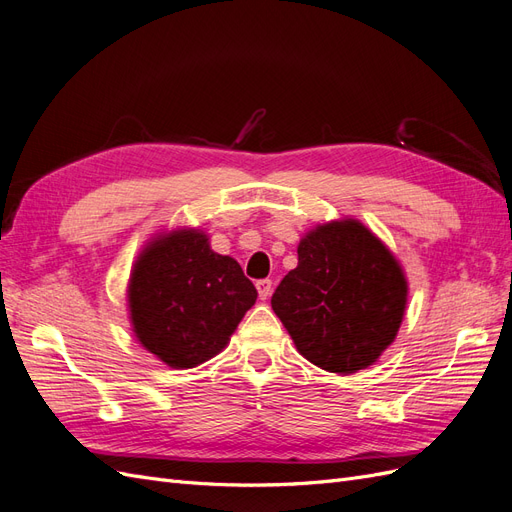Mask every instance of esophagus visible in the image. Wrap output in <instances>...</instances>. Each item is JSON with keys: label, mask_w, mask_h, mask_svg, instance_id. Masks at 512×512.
I'll return each instance as SVG.
<instances>
[{"label": "esophagus", "mask_w": 512, "mask_h": 512, "mask_svg": "<svg viewBox=\"0 0 512 512\" xmlns=\"http://www.w3.org/2000/svg\"><path fill=\"white\" fill-rule=\"evenodd\" d=\"M256 288H258V297H260L262 301H265V299L271 297L273 282H271V280H260V282H256Z\"/></svg>", "instance_id": "1"}]
</instances>
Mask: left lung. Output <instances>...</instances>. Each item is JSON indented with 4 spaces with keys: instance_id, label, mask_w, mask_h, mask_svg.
<instances>
[{
    "instance_id": "left-lung-1",
    "label": "left lung",
    "mask_w": 512,
    "mask_h": 512,
    "mask_svg": "<svg viewBox=\"0 0 512 512\" xmlns=\"http://www.w3.org/2000/svg\"><path fill=\"white\" fill-rule=\"evenodd\" d=\"M297 252V269L271 297L294 346L309 363L339 376L374 365L406 314L401 262L354 218L316 224Z\"/></svg>"
}]
</instances>
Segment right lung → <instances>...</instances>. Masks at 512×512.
<instances>
[{"label":"right lung","mask_w":512,"mask_h":512,"mask_svg":"<svg viewBox=\"0 0 512 512\" xmlns=\"http://www.w3.org/2000/svg\"><path fill=\"white\" fill-rule=\"evenodd\" d=\"M256 297L239 262L213 252L207 232L188 226L143 245L126 290L136 342L173 369L220 354Z\"/></svg>","instance_id":"obj_1"}]
</instances>
